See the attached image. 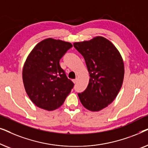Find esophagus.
<instances>
[{
  "instance_id": "obj_1",
  "label": "esophagus",
  "mask_w": 148,
  "mask_h": 148,
  "mask_svg": "<svg viewBox=\"0 0 148 148\" xmlns=\"http://www.w3.org/2000/svg\"><path fill=\"white\" fill-rule=\"evenodd\" d=\"M77 82V79H75L73 80V82L74 84H76Z\"/></svg>"
}]
</instances>
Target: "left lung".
<instances>
[{"instance_id":"left-lung-1","label":"left lung","mask_w":148,"mask_h":148,"mask_svg":"<svg viewBox=\"0 0 148 148\" xmlns=\"http://www.w3.org/2000/svg\"><path fill=\"white\" fill-rule=\"evenodd\" d=\"M73 46L84 56L90 77L86 90L78 93L79 100L89 110H102L112 102L122 86L123 58L116 47L101 36Z\"/></svg>"}]
</instances>
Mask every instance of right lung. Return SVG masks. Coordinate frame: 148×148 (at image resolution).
Instances as JSON below:
<instances>
[{
	"label": "right lung",
	"instance_id": "add662e5",
	"mask_svg": "<svg viewBox=\"0 0 148 148\" xmlns=\"http://www.w3.org/2000/svg\"><path fill=\"white\" fill-rule=\"evenodd\" d=\"M72 46L69 42L48 38L38 43L27 56L23 69L24 87L39 108L48 111L59 108L73 88L74 84L59 64Z\"/></svg>",
	"mask_w": 148,
	"mask_h": 148
}]
</instances>
